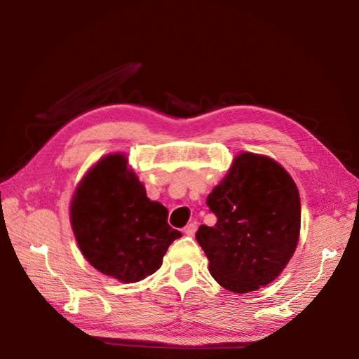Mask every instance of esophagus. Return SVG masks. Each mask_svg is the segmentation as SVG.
Returning a JSON list of instances; mask_svg holds the SVG:
<instances>
[{
	"label": "esophagus",
	"instance_id": "34e87169",
	"mask_svg": "<svg viewBox=\"0 0 359 359\" xmlns=\"http://www.w3.org/2000/svg\"><path fill=\"white\" fill-rule=\"evenodd\" d=\"M196 229H198V226H196V223H190V224H187L186 227H184V233L186 235H194L196 233Z\"/></svg>",
	"mask_w": 359,
	"mask_h": 359
}]
</instances>
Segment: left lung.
Here are the masks:
<instances>
[{
    "label": "left lung",
    "mask_w": 359,
    "mask_h": 359,
    "mask_svg": "<svg viewBox=\"0 0 359 359\" xmlns=\"http://www.w3.org/2000/svg\"><path fill=\"white\" fill-rule=\"evenodd\" d=\"M206 205L217 223L196 240L222 287L247 293L274 281L299 240L301 199L295 181L273 158L241 153Z\"/></svg>",
    "instance_id": "obj_1"
}]
</instances>
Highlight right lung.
<instances>
[{"mask_svg": "<svg viewBox=\"0 0 359 359\" xmlns=\"http://www.w3.org/2000/svg\"><path fill=\"white\" fill-rule=\"evenodd\" d=\"M70 223L85 259L102 274L135 283L161 266L181 232L149 201L126 154L104 156L85 173L70 203Z\"/></svg>", "mask_w": 359, "mask_h": 359, "instance_id": "obj_1", "label": "right lung"}]
</instances>
